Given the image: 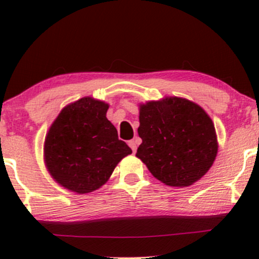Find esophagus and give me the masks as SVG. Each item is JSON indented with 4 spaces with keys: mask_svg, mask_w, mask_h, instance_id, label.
Returning a JSON list of instances; mask_svg holds the SVG:
<instances>
[{
    "mask_svg": "<svg viewBox=\"0 0 259 259\" xmlns=\"http://www.w3.org/2000/svg\"><path fill=\"white\" fill-rule=\"evenodd\" d=\"M127 144H129V146H130V148H132V150H133V152H136V148H138V144H139L138 138L130 140V141L127 142Z\"/></svg>",
    "mask_w": 259,
    "mask_h": 259,
    "instance_id": "1",
    "label": "esophagus"
}]
</instances>
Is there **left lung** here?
Returning a JSON list of instances; mask_svg holds the SVG:
<instances>
[{"instance_id": "obj_1", "label": "left lung", "mask_w": 259, "mask_h": 259, "mask_svg": "<svg viewBox=\"0 0 259 259\" xmlns=\"http://www.w3.org/2000/svg\"><path fill=\"white\" fill-rule=\"evenodd\" d=\"M139 157L154 178L184 187L201 179L214 162L213 121L194 102L169 97L140 106Z\"/></svg>"}]
</instances>
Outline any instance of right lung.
I'll list each match as a JSON object with an SVG mask.
<instances>
[{
    "label": "right lung",
    "instance_id": "right-lung-1",
    "mask_svg": "<svg viewBox=\"0 0 259 259\" xmlns=\"http://www.w3.org/2000/svg\"><path fill=\"white\" fill-rule=\"evenodd\" d=\"M108 105L85 97L59 113L45 141V160L53 179L76 194H89L109 179L132 153L107 119Z\"/></svg>",
    "mask_w": 259,
    "mask_h": 259
}]
</instances>
